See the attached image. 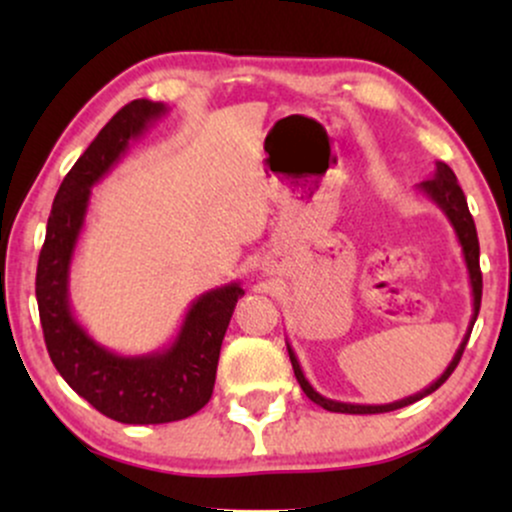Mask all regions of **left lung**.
<instances>
[{"mask_svg":"<svg viewBox=\"0 0 512 512\" xmlns=\"http://www.w3.org/2000/svg\"><path fill=\"white\" fill-rule=\"evenodd\" d=\"M419 192H424V195L431 199L433 204H438V209L443 211L445 216H448V221L452 223V228H455L457 243L462 245L464 264H467V272H469V284H472V317H469L467 334H464L462 344L457 346L455 356H452V361L448 363V368L443 370V375H440L438 380H433V383L428 385L426 390L416 392V395H409V397H404V399H397V402H390V404H349V402H337V399L322 397L320 392H317L315 387L310 385L308 380H305V375H303V370H301V363H298V356L293 354L291 344H286L298 385L303 387V392H305V395H308V399H313V402L320 404L322 409L337 411V414H383V411H395V409L409 407V404L419 402V399H424L426 395H431V392H436L438 387L450 378L452 370L457 368V363H460L462 351H464V346H467V342H469V334H472V327H474V322H477V315H479V308H481V269H479L477 226H474L472 214H469L467 199H464V192H462L460 182H457L455 173H452L448 163L436 161V170H433V178L419 182Z\"/></svg>","mask_w":512,"mask_h":512,"instance_id":"8db88e82","label":"left lung"}]
</instances>
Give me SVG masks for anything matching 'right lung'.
I'll use <instances>...</instances> for the list:
<instances>
[{
  "label": "right lung",
  "mask_w": 512,
  "mask_h": 512,
  "mask_svg": "<svg viewBox=\"0 0 512 512\" xmlns=\"http://www.w3.org/2000/svg\"><path fill=\"white\" fill-rule=\"evenodd\" d=\"M163 103L139 101L117 110L88 144L57 190L35 274L40 325L57 373L79 397L120 424H168L197 414L211 399L221 342L233 308L243 296L238 281L192 301L178 337L161 351L120 356L79 325L69 305V267L84 228L91 187L120 161L132 139L142 137Z\"/></svg>",
  "instance_id": "1"
}]
</instances>
